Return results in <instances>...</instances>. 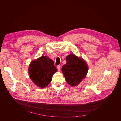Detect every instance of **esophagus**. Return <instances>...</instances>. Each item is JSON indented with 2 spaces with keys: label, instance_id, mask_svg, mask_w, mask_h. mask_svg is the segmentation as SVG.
I'll return each instance as SVG.
<instances>
[{
  "label": "esophagus",
  "instance_id": "1",
  "mask_svg": "<svg viewBox=\"0 0 121 121\" xmlns=\"http://www.w3.org/2000/svg\"><path fill=\"white\" fill-rule=\"evenodd\" d=\"M57 69L59 71H60V66H57Z\"/></svg>",
  "mask_w": 121,
  "mask_h": 121
}]
</instances>
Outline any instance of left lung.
<instances>
[{"label": "left lung", "instance_id": "1", "mask_svg": "<svg viewBox=\"0 0 121 121\" xmlns=\"http://www.w3.org/2000/svg\"><path fill=\"white\" fill-rule=\"evenodd\" d=\"M67 63L62 68V71L67 82L70 85L75 86L86 76L88 67L86 62L73 54L66 57Z\"/></svg>", "mask_w": 121, "mask_h": 121}]
</instances>
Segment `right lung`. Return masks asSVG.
I'll return each instance as SVG.
<instances>
[{
	"label": "right lung",
	"instance_id": "add662e5",
	"mask_svg": "<svg viewBox=\"0 0 121 121\" xmlns=\"http://www.w3.org/2000/svg\"><path fill=\"white\" fill-rule=\"evenodd\" d=\"M57 71L54 62L47 56L33 61L28 69L30 77L39 87H45L51 82L53 74Z\"/></svg>",
	"mask_w": 121,
	"mask_h": 121
}]
</instances>
